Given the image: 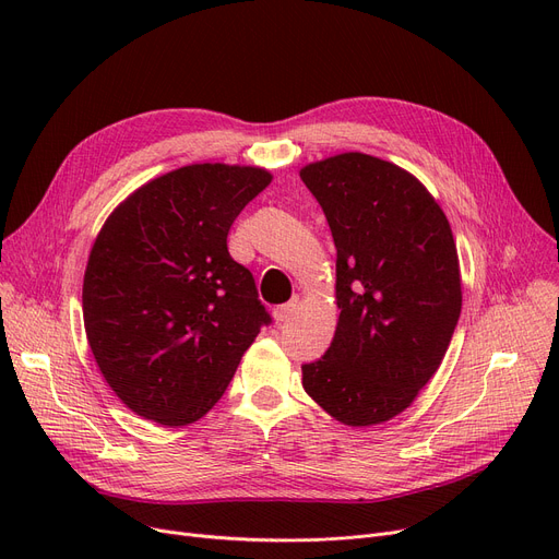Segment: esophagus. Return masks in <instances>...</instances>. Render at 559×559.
<instances>
[{"mask_svg":"<svg viewBox=\"0 0 559 559\" xmlns=\"http://www.w3.org/2000/svg\"><path fill=\"white\" fill-rule=\"evenodd\" d=\"M297 310H299V299H292V301H287V304H283L274 310V319L278 321V324H283V321L292 319V314H295Z\"/></svg>","mask_w":559,"mask_h":559,"instance_id":"esophagus-1","label":"esophagus"}]
</instances>
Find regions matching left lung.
<instances>
[{
    "mask_svg": "<svg viewBox=\"0 0 559 559\" xmlns=\"http://www.w3.org/2000/svg\"><path fill=\"white\" fill-rule=\"evenodd\" d=\"M301 181L333 233L340 308L326 354L301 365L304 390L346 426L390 421L442 365L457 326L449 219L413 174L367 154L310 163Z\"/></svg>",
    "mask_w": 559,
    "mask_h": 559,
    "instance_id": "8db88e82",
    "label": "left lung"
}]
</instances>
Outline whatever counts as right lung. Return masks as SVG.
<instances>
[{
	"label": "right lung",
	"instance_id": "obj_1",
	"mask_svg": "<svg viewBox=\"0 0 559 559\" xmlns=\"http://www.w3.org/2000/svg\"><path fill=\"white\" fill-rule=\"evenodd\" d=\"M272 183L260 167L174 169L117 205L83 276V324L110 390L163 426L222 399L262 326L251 272L226 247L230 224Z\"/></svg>",
	"mask_w": 559,
	"mask_h": 559
}]
</instances>
